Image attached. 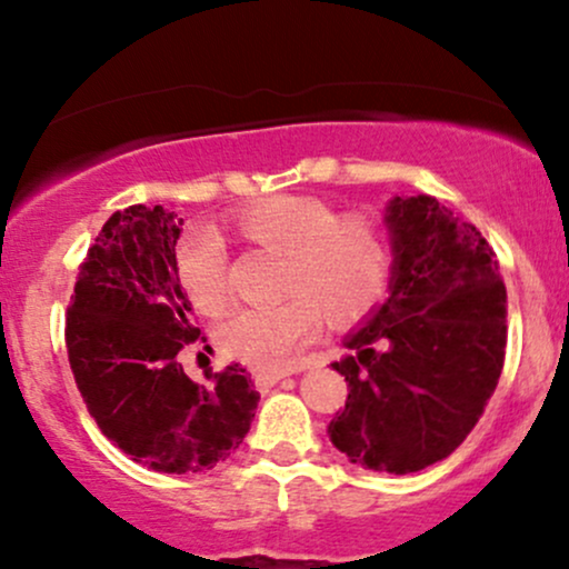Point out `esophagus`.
I'll return each mask as SVG.
<instances>
[{"label":"esophagus","instance_id":"obj_1","mask_svg":"<svg viewBox=\"0 0 569 569\" xmlns=\"http://www.w3.org/2000/svg\"><path fill=\"white\" fill-rule=\"evenodd\" d=\"M293 371L297 369H280V371H259L257 375V388L259 390H270L272 385L276 382H280L283 380V377H289V375H293Z\"/></svg>","mask_w":569,"mask_h":569}]
</instances>
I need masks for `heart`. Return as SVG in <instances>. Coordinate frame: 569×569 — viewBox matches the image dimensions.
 <instances>
[{"instance_id": "heart-1", "label": "heart", "mask_w": 569, "mask_h": 569, "mask_svg": "<svg viewBox=\"0 0 569 569\" xmlns=\"http://www.w3.org/2000/svg\"><path fill=\"white\" fill-rule=\"evenodd\" d=\"M246 243L280 257L278 299L267 310L234 312L219 326V348L246 367H289L318 321L348 329L380 307L393 276L388 227L367 213H342L331 202L276 194L232 217ZM181 289L202 316L217 318L230 305L224 248L194 234L176 253Z\"/></svg>"}]
</instances>
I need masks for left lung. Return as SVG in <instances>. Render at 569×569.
<instances>
[{
  "label": "left lung",
  "instance_id": "left-lung-1",
  "mask_svg": "<svg viewBox=\"0 0 569 569\" xmlns=\"http://www.w3.org/2000/svg\"><path fill=\"white\" fill-rule=\"evenodd\" d=\"M390 297L335 361L350 393L331 443L377 473H415L466 441L506 358V283L471 221L430 194L388 206Z\"/></svg>",
  "mask_w": 569,
  "mask_h": 569
}]
</instances>
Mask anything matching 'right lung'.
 <instances>
[{"label": "right lung", "mask_w": 569, "mask_h": 569, "mask_svg": "<svg viewBox=\"0 0 569 569\" xmlns=\"http://www.w3.org/2000/svg\"><path fill=\"white\" fill-rule=\"evenodd\" d=\"M179 219L162 206L114 211L80 264L67 310L69 367L101 433L162 473L227 460L251 428L259 393L232 363L184 375L179 352L206 342L179 276Z\"/></svg>", "instance_id": "1"}]
</instances>
